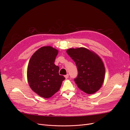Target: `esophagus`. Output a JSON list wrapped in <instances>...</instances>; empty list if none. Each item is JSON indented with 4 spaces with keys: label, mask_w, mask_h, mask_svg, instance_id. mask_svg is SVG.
Returning a JSON list of instances; mask_svg holds the SVG:
<instances>
[{
    "label": "esophagus",
    "mask_w": 130,
    "mask_h": 130,
    "mask_svg": "<svg viewBox=\"0 0 130 130\" xmlns=\"http://www.w3.org/2000/svg\"><path fill=\"white\" fill-rule=\"evenodd\" d=\"M64 77H66V78L67 79V78H68V77H69V74H67V75H64Z\"/></svg>",
    "instance_id": "obj_1"
}]
</instances>
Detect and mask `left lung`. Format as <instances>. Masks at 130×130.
Returning <instances> with one entry per match:
<instances>
[{"mask_svg": "<svg viewBox=\"0 0 130 130\" xmlns=\"http://www.w3.org/2000/svg\"><path fill=\"white\" fill-rule=\"evenodd\" d=\"M67 53L77 67L78 74L74 81L78 88L88 94L97 92L103 84L105 74L101 58L85 48H70L67 50Z\"/></svg>", "mask_w": 130, "mask_h": 130, "instance_id": "left-lung-1", "label": "left lung"}]
</instances>
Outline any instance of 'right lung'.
<instances>
[{"label":"right lung","instance_id":"add662e5","mask_svg":"<svg viewBox=\"0 0 130 130\" xmlns=\"http://www.w3.org/2000/svg\"><path fill=\"white\" fill-rule=\"evenodd\" d=\"M58 50L50 46H43L31 56L27 66V77L34 92L44 98L52 96L60 89L65 79L54 64Z\"/></svg>","mask_w":130,"mask_h":130}]
</instances>
